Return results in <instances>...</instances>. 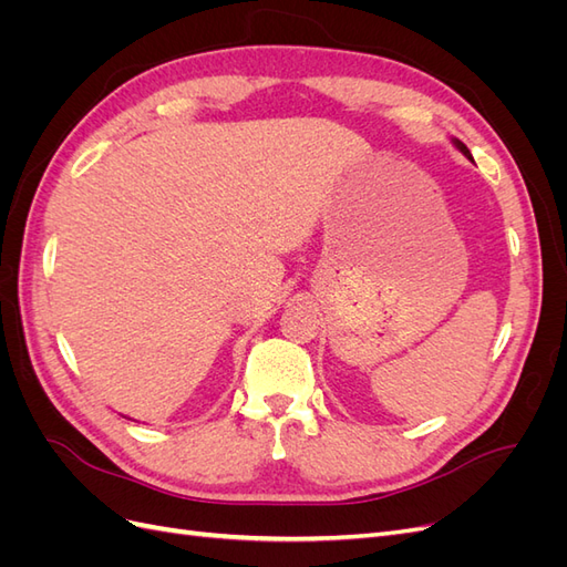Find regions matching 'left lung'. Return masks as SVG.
Segmentation results:
<instances>
[{"instance_id": "8db88e82", "label": "left lung", "mask_w": 567, "mask_h": 567, "mask_svg": "<svg viewBox=\"0 0 567 567\" xmlns=\"http://www.w3.org/2000/svg\"><path fill=\"white\" fill-rule=\"evenodd\" d=\"M454 144H456V148L463 153V156H466V158H471V151H468V146L466 144H463V142H458V140H454ZM473 161V158H471Z\"/></svg>"}]
</instances>
